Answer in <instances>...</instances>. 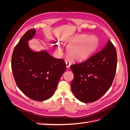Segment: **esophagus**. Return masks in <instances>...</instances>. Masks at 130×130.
I'll return each mask as SVG.
<instances>
[{
	"instance_id": "1",
	"label": "esophagus",
	"mask_w": 130,
	"mask_h": 130,
	"mask_svg": "<svg viewBox=\"0 0 130 130\" xmlns=\"http://www.w3.org/2000/svg\"><path fill=\"white\" fill-rule=\"evenodd\" d=\"M66 65L67 68L69 69V68H70V65H71V63H70L69 62H68V61H66Z\"/></svg>"
}]
</instances>
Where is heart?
<instances>
[{
    "label": "heart",
    "instance_id": "obj_1",
    "mask_svg": "<svg viewBox=\"0 0 130 130\" xmlns=\"http://www.w3.org/2000/svg\"><path fill=\"white\" fill-rule=\"evenodd\" d=\"M67 42V54L72 60L77 61L87 59L99 46V40L96 36H89L85 34L75 35L68 38ZM56 43V49L61 50V44L58 42Z\"/></svg>",
    "mask_w": 130,
    "mask_h": 130
}]
</instances>
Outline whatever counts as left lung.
<instances>
[{"instance_id": "1", "label": "left lung", "mask_w": 130, "mask_h": 130, "mask_svg": "<svg viewBox=\"0 0 130 130\" xmlns=\"http://www.w3.org/2000/svg\"><path fill=\"white\" fill-rule=\"evenodd\" d=\"M117 64L116 49L109 40L100 52L84 62L70 66L74 74L71 89L75 97L84 103L99 99L111 87Z\"/></svg>"}]
</instances>
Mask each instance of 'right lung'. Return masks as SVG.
I'll list each match as a JSON object with an SVG mask.
<instances>
[{"mask_svg": "<svg viewBox=\"0 0 130 130\" xmlns=\"http://www.w3.org/2000/svg\"><path fill=\"white\" fill-rule=\"evenodd\" d=\"M36 34L33 29L23 35L14 49L11 67L19 89L30 99L43 101L53 95L66 65L63 60L53 57L46 50L30 48L29 41Z\"/></svg>", "mask_w": 130, "mask_h": 130, "instance_id": "right-lung-1", "label": "right lung"}]
</instances>
